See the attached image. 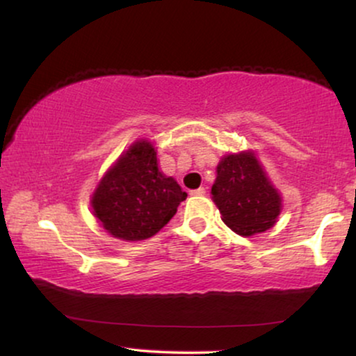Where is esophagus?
Wrapping results in <instances>:
<instances>
[{"label":"esophagus","instance_id":"34e87169","mask_svg":"<svg viewBox=\"0 0 356 356\" xmlns=\"http://www.w3.org/2000/svg\"><path fill=\"white\" fill-rule=\"evenodd\" d=\"M204 194H206V189L204 188H197L194 189V191H191V196H204Z\"/></svg>","mask_w":356,"mask_h":356}]
</instances>
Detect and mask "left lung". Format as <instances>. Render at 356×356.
<instances>
[{
    "label": "left lung",
    "mask_w": 356,
    "mask_h": 356,
    "mask_svg": "<svg viewBox=\"0 0 356 356\" xmlns=\"http://www.w3.org/2000/svg\"><path fill=\"white\" fill-rule=\"evenodd\" d=\"M211 194L223 223L241 236L269 230L282 212V194L254 150L223 155Z\"/></svg>",
    "instance_id": "left-lung-1"
}]
</instances>
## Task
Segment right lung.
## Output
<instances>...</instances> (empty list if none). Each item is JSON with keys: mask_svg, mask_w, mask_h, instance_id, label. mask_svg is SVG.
<instances>
[{"mask_svg": "<svg viewBox=\"0 0 356 356\" xmlns=\"http://www.w3.org/2000/svg\"><path fill=\"white\" fill-rule=\"evenodd\" d=\"M186 197L177 179L159 170L155 145L138 139L102 177L90 207L111 236L143 241L162 230Z\"/></svg>", "mask_w": 356, "mask_h": 356, "instance_id": "right-lung-1", "label": "right lung"}]
</instances>
